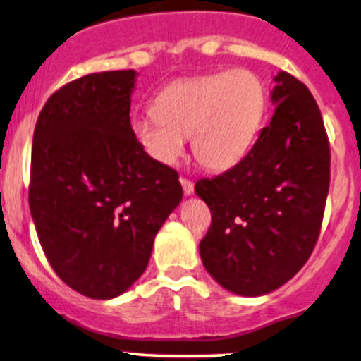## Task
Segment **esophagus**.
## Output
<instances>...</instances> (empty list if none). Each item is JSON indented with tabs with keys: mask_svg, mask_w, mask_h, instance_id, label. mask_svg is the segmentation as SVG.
Masks as SVG:
<instances>
[{
	"mask_svg": "<svg viewBox=\"0 0 361 361\" xmlns=\"http://www.w3.org/2000/svg\"><path fill=\"white\" fill-rule=\"evenodd\" d=\"M181 187H183V192H185V195H192L193 193V183L190 180H187V178H181Z\"/></svg>",
	"mask_w": 361,
	"mask_h": 361,
	"instance_id": "esophagus-1",
	"label": "esophagus"
}]
</instances>
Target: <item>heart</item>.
Here are the masks:
<instances>
[{"label":"heart","instance_id":"obj_1","mask_svg":"<svg viewBox=\"0 0 361 361\" xmlns=\"http://www.w3.org/2000/svg\"><path fill=\"white\" fill-rule=\"evenodd\" d=\"M267 96L247 70L183 78L161 90L152 113L132 121L140 149L161 166H174L193 138V152L214 171L233 168L252 149Z\"/></svg>","mask_w":361,"mask_h":361}]
</instances>
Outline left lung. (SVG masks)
Wrapping results in <instances>:
<instances>
[{
  "instance_id": "obj_1",
  "label": "left lung",
  "mask_w": 361,
  "mask_h": 361,
  "mask_svg": "<svg viewBox=\"0 0 361 361\" xmlns=\"http://www.w3.org/2000/svg\"><path fill=\"white\" fill-rule=\"evenodd\" d=\"M272 120L235 168L199 180L212 224L200 241L204 267L224 290L262 296L312 255L326 209L331 154L320 109L302 82L279 71Z\"/></svg>"
}]
</instances>
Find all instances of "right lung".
<instances>
[{
  "mask_svg": "<svg viewBox=\"0 0 361 361\" xmlns=\"http://www.w3.org/2000/svg\"><path fill=\"white\" fill-rule=\"evenodd\" d=\"M135 70L99 71L47 99L32 142L29 205L51 267L94 300L128 291L183 199L178 173L133 138Z\"/></svg>",
  "mask_w": 361,
  "mask_h": 361,
  "instance_id": "1",
  "label": "right lung"
}]
</instances>
